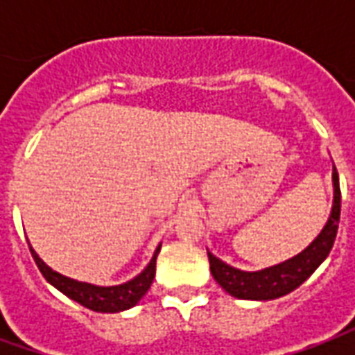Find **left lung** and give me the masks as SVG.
Instances as JSON below:
<instances>
[{"instance_id": "left-lung-1", "label": "left lung", "mask_w": 355, "mask_h": 355, "mask_svg": "<svg viewBox=\"0 0 355 355\" xmlns=\"http://www.w3.org/2000/svg\"><path fill=\"white\" fill-rule=\"evenodd\" d=\"M333 186H335L333 211L325 228L313 239L312 245L297 257H293L291 261L266 268L261 272H241L238 268L224 264L220 259H216L215 254L207 251L211 274L216 283L226 293H230L232 297L247 298V300H272L302 285L315 272V268L327 259L335 243L338 220H340V186H338V173L335 165H333Z\"/></svg>"}]
</instances>
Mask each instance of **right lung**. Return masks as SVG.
I'll list each match as a JSON object with an SVG mask.
<instances>
[{"instance_id":"obj_1","label":"right lung","mask_w":355,"mask_h":355,"mask_svg":"<svg viewBox=\"0 0 355 355\" xmlns=\"http://www.w3.org/2000/svg\"><path fill=\"white\" fill-rule=\"evenodd\" d=\"M32 251V257H34L35 264L40 268V272L43 274V277L53 285L57 287L60 293H64L66 297L76 300L78 304L85 306L93 312H121V310H127L139 302L140 298L146 295V291L150 289V285L154 282L155 275V259H157V253H159V247L155 249L152 261L144 268V272L139 274L131 282L123 283V285H116V287H96V285H91V283H81L76 282V279H70V277H64L62 274H58L55 270H51L45 262L35 254V251L30 247Z\"/></svg>"}]
</instances>
